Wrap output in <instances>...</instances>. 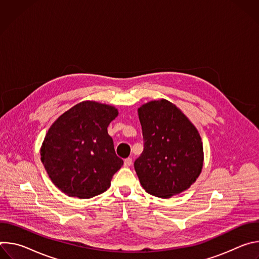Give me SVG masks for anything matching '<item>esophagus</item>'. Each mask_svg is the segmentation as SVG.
<instances>
[{
  "label": "esophagus",
  "instance_id": "esophagus-1",
  "mask_svg": "<svg viewBox=\"0 0 259 259\" xmlns=\"http://www.w3.org/2000/svg\"><path fill=\"white\" fill-rule=\"evenodd\" d=\"M132 165V159L131 158H128L124 161V166L125 167H130Z\"/></svg>",
  "mask_w": 259,
  "mask_h": 259
}]
</instances>
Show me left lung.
I'll list each match as a JSON object with an SVG mask.
<instances>
[{
    "label": "left lung",
    "mask_w": 259,
    "mask_h": 259,
    "mask_svg": "<svg viewBox=\"0 0 259 259\" xmlns=\"http://www.w3.org/2000/svg\"><path fill=\"white\" fill-rule=\"evenodd\" d=\"M137 113L144 150L134 168L142 188L162 199L187 191L203 169L199 131L180 108L163 98L142 104Z\"/></svg>",
    "instance_id": "1"
}]
</instances>
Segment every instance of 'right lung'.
<instances>
[{
	"label": "right lung",
	"mask_w": 259,
	"mask_h": 259,
	"mask_svg": "<svg viewBox=\"0 0 259 259\" xmlns=\"http://www.w3.org/2000/svg\"><path fill=\"white\" fill-rule=\"evenodd\" d=\"M118 115L113 105L85 100L51 125L41 146V161L63 194L90 199L110 187L114 174L124 164L107 133Z\"/></svg>",
	"instance_id": "add662e5"
}]
</instances>
